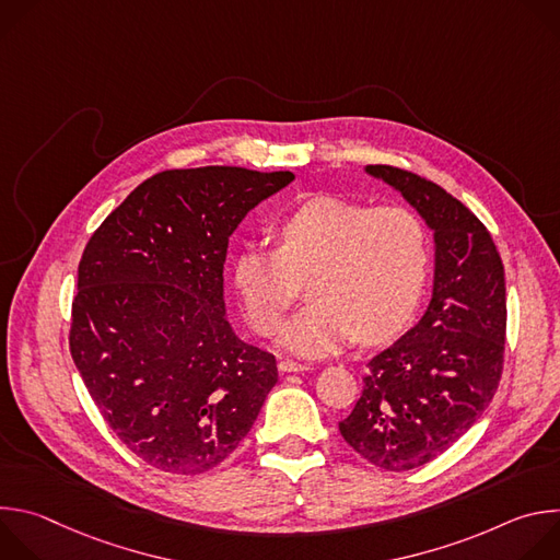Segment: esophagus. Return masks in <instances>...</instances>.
<instances>
[{
  "label": "esophagus",
  "mask_w": 560,
  "mask_h": 560,
  "mask_svg": "<svg viewBox=\"0 0 560 560\" xmlns=\"http://www.w3.org/2000/svg\"><path fill=\"white\" fill-rule=\"evenodd\" d=\"M279 370L281 372H305V370H310V363H301L294 359H281Z\"/></svg>",
  "instance_id": "1"
}]
</instances>
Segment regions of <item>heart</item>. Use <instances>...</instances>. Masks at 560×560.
Segmentation results:
<instances>
[{"mask_svg": "<svg viewBox=\"0 0 560 560\" xmlns=\"http://www.w3.org/2000/svg\"><path fill=\"white\" fill-rule=\"evenodd\" d=\"M275 238L277 248H250L234 264L257 335L281 330L307 281L314 303L283 335L299 354L324 357L359 337L378 343L410 322L430 266L428 230L412 210L316 197L285 214Z\"/></svg>", "mask_w": 560, "mask_h": 560, "instance_id": "b5f03b06", "label": "heart"}]
</instances>
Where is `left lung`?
I'll use <instances>...</instances> for the list:
<instances>
[{"label": "left lung", "mask_w": 560, "mask_h": 560, "mask_svg": "<svg viewBox=\"0 0 560 560\" xmlns=\"http://www.w3.org/2000/svg\"><path fill=\"white\" fill-rule=\"evenodd\" d=\"M368 173L434 230V290L421 322L368 361L339 430L372 465L406 471L441 456L490 406L505 359V275L490 230L456 197L404 168Z\"/></svg>", "instance_id": "left-lung-1"}]
</instances>
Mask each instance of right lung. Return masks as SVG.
<instances>
[{
  "label": "right lung",
  "instance_id": "1",
  "mask_svg": "<svg viewBox=\"0 0 560 560\" xmlns=\"http://www.w3.org/2000/svg\"><path fill=\"white\" fill-rule=\"evenodd\" d=\"M292 179L236 166L156 173L89 238L70 354L110 430L156 469L217 467L277 383L275 354L228 324L223 264L234 228Z\"/></svg>",
  "mask_w": 560,
  "mask_h": 560
}]
</instances>
